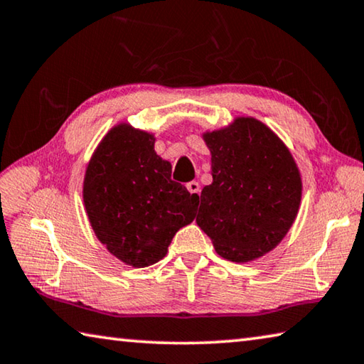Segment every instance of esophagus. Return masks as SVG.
Here are the masks:
<instances>
[{
	"mask_svg": "<svg viewBox=\"0 0 364 364\" xmlns=\"http://www.w3.org/2000/svg\"><path fill=\"white\" fill-rule=\"evenodd\" d=\"M187 190H188V192L192 193L193 196H200V192H201L200 183H198V182H195V181H192V182H188V183H187Z\"/></svg>",
	"mask_w": 364,
	"mask_h": 364,
	"instance_id": "34e87169",
	"label": "esophagus"
}]
</instances>
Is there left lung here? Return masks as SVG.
I'll return each instance as SVG.
<instances>
[{
    "mask_svg": "<svg viewBox=\"0 0 364 364\" xmlns=\"http://www.w3.org/2000/svg\"><path fill=\"white\" fill-rule=\"evenodd\" d=\"M203 139L213 183L203 188L196 224L220 257L250 262L289 232L301 205V172L277 134L256 118H237Z\"/></svg>",
    "mask_w": 364,
    "mask_h": 364,
    "instance_id": "1",
    "label": "left lung"
}]
</instances>
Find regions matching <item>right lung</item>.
I'll return each mask as SVG.
<instances>
[{"label":"right lung","instance_id":"add662e5","mask_svg":"<svg viewBox=\"0 0 364 364\" xmlns=\"http://www.w3.org/2000/svg\"><path fill=\"white\" fill-rule=\"evenodd\" d=\"M82 200L102 245L126 265L142 269L168 252L178 228L195 219L198 196L171 178L155 137L121 123L97 145L86 168Z\"/></svg>","mask_w":364,"mask_h":364}]
</instances>
